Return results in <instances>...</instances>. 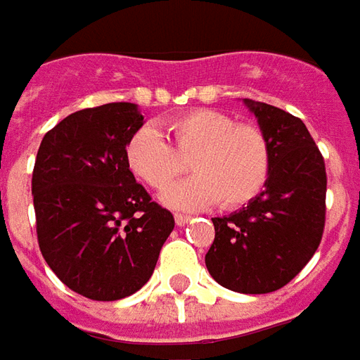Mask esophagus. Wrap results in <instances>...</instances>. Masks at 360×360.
I'll return each instance as SVG.
<instances>
[{
  "mask_svg": "<svg viewBox=\"0 0 360 360\" xmlns=\"http://www.w3.org/2000/svg\"><path fill=\"white\" fill-rule=\"evenodd\" d=\"M190 219H192V217L182 215V213H176V215H174V221H176V225H178V226L188 225V221H190Z\"/></svg>",
  "mask_w": 360,
  "mask_h": 360,
  "instance_id": "obj_1",
  "label": "esophagus"
}]
</instances>
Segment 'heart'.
Wrapping results in <instances>:
<instances>
[{
  "instance_id": "heart-1",
  "label": "heart",
  "mask_w": 360,
  "mask_h": 360,
  "mask_svg": "<svg viewBox=\"0 0 360 360\" xmlns=\"http://www.w3.org/2000/svg\"><path fill=\"white\" fill-rule=\"evenodd\" d=\"M168 141L153 126L135 129L126 143L127 168L157 192L184 170L180 157H192L188 180L170 188L162 201L176 209L248 205L267 186L274 151L254 124H236L229 114L195 108L162 124Z\"/></svg>"
}]
</instances>
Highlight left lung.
<instances>
[{
	"instance_id": "left-lung-1",
	"label": "left lung",
	"mask_w": 360,
	"mask_h": 360,
	"mask_svg": "<svg viewBox=\"0 0 360 360\" xmlns=\"http://www.w3.org/2000/svg\"><path fill=\"white\" fill-rule=\"evenodd\" d=\"M244 103L271 143V174L246 207L213 219L215 240L205 266L226 289L264 295L295 279L320 246L328 176L302 120L271 104Z\"/></svg>"
}]
</instances>
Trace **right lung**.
<instances>
[{
    "label": "right lung",
    "instance_id": "right-lung-1",
    "mask_svg": "<svg viewBox=\"0 0 360 360\" xmlns=\"http://www.w3.org/2000/svg\"><path fill=\"white\" fill-rule=\"evenodd\" d=\"M143 126L137 104L70 114L44 135L32 170L37 236L63 285L120 300L149 281L174 217L127 168L126 143Z\"/></svg>",
    "mask_w": 360,
    "mask_h": 360
}]
</instances>
